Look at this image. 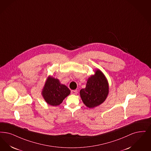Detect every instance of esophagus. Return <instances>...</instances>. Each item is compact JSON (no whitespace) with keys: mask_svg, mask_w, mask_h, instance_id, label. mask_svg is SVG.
<instances>
[{"mask_svg":"<svg viewBox=\"0 0 151 151\" xmlns=\"http://www.w3.org/2000/svg\"><path fill=\"white\" fill-rule=\"evenodd\" d=\"M71 94H74V95H76L78 94V91L77 90H73L71 91Z\"/></svg>","mask_w":151,"mask_h":151,"instance_id":"1","label":"esophagus"}]
</instances>
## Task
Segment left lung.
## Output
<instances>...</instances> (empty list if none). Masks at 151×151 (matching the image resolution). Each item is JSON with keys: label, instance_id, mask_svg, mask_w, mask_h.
<instances>
[{"label": "left lung", "instance_id": "obj_1", "mask_svg": "<svg viewBox=\"0 0 151 151\" xmlns=\"http://www.w3.org/2000/svg\"><path fill=\"white\" fill-rule=\"evenodd\" d=\"M109 93L108 80L104 73L96 69L94 74L88 78L86 87L80 91V95L85 105L93 109L105 101Z\"/></svg>", "mask_w": 151, "mask_h": 151}]
</instances>
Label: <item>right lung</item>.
<instances>
[{
  "label": "right lung",
  "instance_id": "right-lung-1",
  "mask_svg": "<svg viewBox=\"0 0 151 151\" xmlns=\"http://www.w3.org/2000/svg\"><path fill=\"white\" fill-rule=\"evenodd\" d=\"M71 93L65 85L61 84L58 78L49 76L42 91L44 101L52 106H57L63 102Z\"/></svg>",
  "mask_w": 151,
  "mask_h": 151
}]
</instances>
